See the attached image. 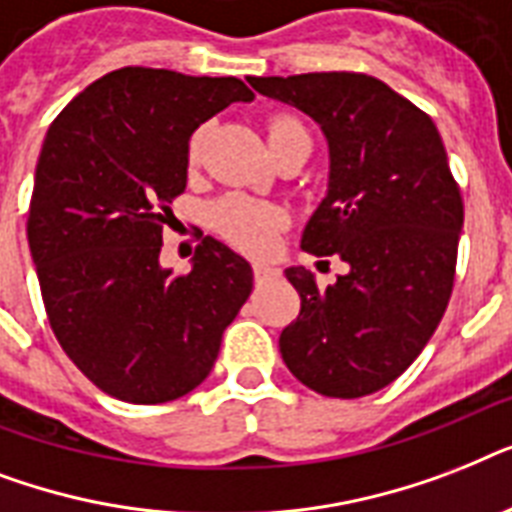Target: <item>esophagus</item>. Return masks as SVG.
I'll list each match as a JSON object with an SVG mask.
<instances>
[{
  "label": "esophagus",
  "mask_w": 512,
  "mask_h": 512,
  "mask_svg": "<svg viewBox=\"0 0 512 512\" xmlns=\"http://www.w3.org/2000/svg\"><path fill=\"white\" fill-rule=\"evenodd\" d=\"M252 271H255V281L257 284H265V281H271L279 276V271L273 268V265H265V263H255L252 265Z\"/></svg>",
  "instance_id": "34e87169"
}]
</instances>
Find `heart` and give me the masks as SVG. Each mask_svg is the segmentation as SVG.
<instances>
[{"mask_svg":"<svg viewBox=\"0 0 512 512\" xmlns=\"http://www.w3.org/2000/svg\"><path fill=\"white\" fill-rule=\"evenodd\" d=\"M265 130H268L271 151L284 146V143H292V140H311L303 122L289 114L271 116ZM199 148L201 132H196L191 143H188V159L191 162H196ZM209 220H212V225L231 244H236L244 252H252V255H263V252H268L273 247V239H276V231H279L281 225V212L276 207H271V204H265V201L244 196V193H228V196H223V199H217L212 204Z\"/></svg>","mask_w":512,"mask_h":512,"instance_id":"1","label":"heart"}]
</instances>
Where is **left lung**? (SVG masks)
<instances>
[{
  "instance_id": "8db88e82",
  "label": "left lung",
  "mask_w": 512,
  "mask_h": 512,
  "mask_svg": "<svg viewBox=\"0 0 512 512\" xmlns=\"http://www.w3.org/2000/svg\"><path fill=\"white\" fill-rule=\"evenodd\" d=\"M249 84L321 124L329 193L300 247L350 265L327 289L305 268L284 271L300 316L281 332V358L321 396H369L420 356L452 297L462 193L444 140L422 108L374 76L324 71Z\"/></svg>"
}]
</instances>
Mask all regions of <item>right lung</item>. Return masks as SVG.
I'll return each instance as SVG.
<instances>
[{
	"label": "right lung",
	"mask_w": 512,
	"mask_h": 512,
	"mask_svg": "<svg viewBox=\"0 0 512 512\" xmlns=\"http://www.w3.org/2000/svg\"><path fill=\"white\" fill-rule=\"evenodd\" d=\"M255 92L236 76L127 66L100 76L47 130L28 247L60 348L103 393L164 404L204 382L252 292L244 257L204 236L188 273L159 265L199 124Z\"/></svg>",
	"instance_id": "right-lung-1"
}]
</instances>
